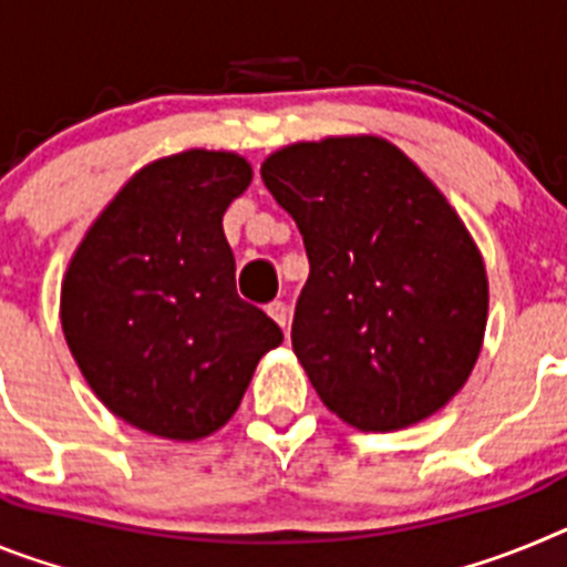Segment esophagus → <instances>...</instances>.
<instances>
[{
    "mask_svg": "<svg viewBox=\"0 0 567 567\" xmlns=\"http://www.w3.org/2000/svg\"><path fill=\"white\" fill-rule=\"evenodd\" d=\"M267 315L275 320V323H278L280 329L289 327V309H287V303H280V300H272V303H269V307H267Z\"/></svg>",
    "mask_w": 567,
    "mask_h": 567,
    "instance_id": "34e87169",
    "label": "esophagus"
}]
</instances>
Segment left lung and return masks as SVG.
Wrapping results in <instances>:
<instances>
[{
  "label": "left lung",
  "mask_w": 567,
  "mask_h": 567,
  "mask_svg": "<svg viewBox=\"0 0 567 567\" xmlns=\"http://www.w3.org/2000/svg\"><path fill=\"white\" fill-rule=\"evenodd\" d=\"M260 178L303 235L292 349L323 405L360 432L437 414L488 320L483 255L457 209L380 135L287 144Z\"/></svg>",
  "instance_id": "obj_1"
}]
</instances>
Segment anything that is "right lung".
Returning a JSON list of instances; mask_svg holds the SVG:
<instances>
[{
  "label": "right lung",
  "instance_id": "1",
  "mask_svg": "<svg viewBox=\"0 0 567 567\" xmlns=\"http://www.w3.org/2000/svg\"><path fill=\"white\" fill-rule=\"evenodd\" d=\"M252 182L233 150L155 158L90 224L59 318L79 372L124 423L193 443L238 412L278 323L235 292L221 218Z\"/></svg>",
  "mask_w": 567,
  "mask_h": 567
}]
</instances>
